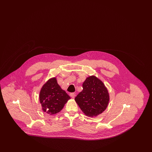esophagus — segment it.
I'll use <instances>...</instances> for the list:
<instances>
[{
  "mask_svg": "<svg viewBox=\"0 0 152 152\" xmlns=\"http://www.w3.org/2000/svg\"><path fill=\"white\" fill-rule=\"evenodd\" d=\"M70 96H71V97L72 98H75L76 94H75V93H71V94H70Z\"/></svg>",
  "mask_w": 152,
  "mask_h": 152,
  "instance_id": "34e87169",
  "label": "esophagus"
}]
</instances>
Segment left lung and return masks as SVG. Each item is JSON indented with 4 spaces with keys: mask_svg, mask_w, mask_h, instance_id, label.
<instances>
[{
    "mask_svg": "<svg viewBox=\"0 0 152 152\" xmlns=\"http://www.w3.org/2000/svg\"><path fill=\"white\" fill-rule=\"evenodd\" d=\"M83 113L94 117L102 113L108 106L109 96L107 88L94 76L87 77L83 84V91L75 99Z\"/></svg>",
    "mask_w": 152,
    "mask_h": 152,
    "instance_id": "1",
    "label": "left lung"
}]
</instances>
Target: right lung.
I'll use <instances>...</instances> for the list:
<instances>
[{
    "label": "right lung",
    "mask_w": 152,
    "mask_h": 152,
    "mask_svg": "<svg viewBox=\"0 0 152 152\" xmlns=\"http://www.w3.org/2000/svg\"><path fill=\"white\" fill-rule=\"evenodd\" d=\"M70 99L65 91L59 86L55 77L48 80L44 84L39 95L43 110L51 115L59 112Z\"/></svg>",
    "instance_id": "1"
}]
</instances>
